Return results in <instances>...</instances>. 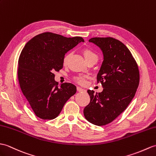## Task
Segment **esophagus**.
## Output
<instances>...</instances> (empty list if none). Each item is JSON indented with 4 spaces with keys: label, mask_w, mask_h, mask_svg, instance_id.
I'll return each mask as SVG.
<instances>
[{
    "label": "esophagus",
    "mask_w": 156,
    "mask_h": 156,
    "mask_svg": "<svg viewBox=\"0 0 156 156\" xmlns=\"http://www.w3.org/2000/svg\"><path fill=\"white\" fill-rule=\"evenodd\" d=\"M77 90H78V92H86V90L84 89L80 88V87H77Z\"/></svg>",
    "instance_id": "esophagus-1"
}]
</instances>
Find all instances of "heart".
<instances>
[{"instance_id": "obj_1", "label": "heart", "mask_w": 156, "mask_h": 156, "mask_svg": "<svg viewBox=\"0 0 156 156\" xmlns=\"http://www.w3.org/2000/svg\"><path fill=\"white\" fill-rule=\"evenodd\" d=\"M83 54H84V56L85 58V59L86 61H88L89 60H92V59H94L98 60V57L97 54L93 51V50L88 49V48H86L84 50H83ZM71 56V53H68L67 54L66 56L64 57L63 59V64L64 65H66L68 60H69L70 57ZM86 76H76L74 78V80L76 81L78 83L80 84H84L85 83V80H86Z\"/></svg>"}]
</instances>
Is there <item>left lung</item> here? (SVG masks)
<instances>
[{
    "mask_svg": "<svg viewBox=\"0 0 156 156\" xmlns=\"http://www.w3.org/2000/svg\"><path fill=\"white\" fill-rule=\"evenodd\" d=\"M89 42L102 51L104 60L97 75L102 92L88 90L90 102L84 115L89 122L104 126L124 112L134 97L140 82V72L135 59L122 42L112 37L90 38Z\"/></svg>",
    "mask_w": 156,
    "mask_h": 156,
    "instance_id": "obj_1",
    "label": "left lung"
}]
</instances>
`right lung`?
<instances>
[{"label":"right lung","instance_id":"add662e5","mask_svg":"<svg viewBox=\"0 0 156 156\" xmlns=\"http://www.w3.org/2000/svg\"><path fill=\"white\" fill-rule=\"evenodd\" d=\"M81 42L84 41L80 37L67 38L44 32L30 40L22 50L18 78L22 92L37 117L56 118L76 92V87L71 83L58 86L54 72L63 68L65 54Z\"/></svg>","mask_w":156,"mask_h":156}]
</instances>
